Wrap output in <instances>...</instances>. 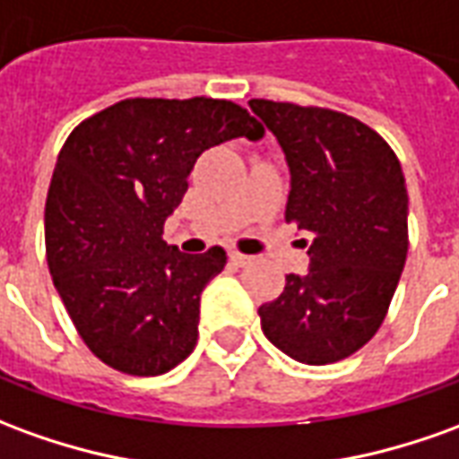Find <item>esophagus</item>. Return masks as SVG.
Returning a JSON list of instances; mask_svg holds the SVG:
<instances>
[{"mask_svg": "<svg viewBox=\"0 0 459 459\" xmlns=\"http://www.w3.org/2000/svg\"><path fill=\"white\" fill-rule=\"evenodd\" d=\"M230 261L236 263V265H248V263H251L253 258H251V255H246V253L236 251V253H230Z\"/></svg>", "mask_w": 459, "mask_h": 459, "instance_id": "esophagus-1", "label": "esophagus"}]
</instances>
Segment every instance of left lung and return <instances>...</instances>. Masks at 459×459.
Returning <instances> with one entry per match:
<instances>
[{"label": "left lung", "mask_w": 459, "mask_h": 459, "mask_svg": "<svg viewBox=\"0 0 459 459\" xmlns=\"http://www.w3.org/2000/svg\"><path fill=\"white\" fill-rule=\"evenodd\" d=\"M290 169L285 221L310 236L306 275L258 307L263 335L306 365L338 363L385 320L408 258V188L395 152L363 121L251 99Z\"/></svg>", "instance_id": "left-lung-1"}]
</instances>
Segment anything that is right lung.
I'll return each instance as SVG.
<instances>
[{"instance_id": "1", "label": "right lung", "mask_w": 459, "mask_h": 459, "mask_svg": "<svg viewBox=\"0 0 459 459\" xmlns=\"http://www.w3.org/2000/svg\"><path fill=\"white\" fill-rule=\"evenodd\" d=\"M261 139L226 99H124L69 134L51 176L47 263L69 318L99 360L126 375L169 373L196 348L206 283L226 251L188 255L161 238L201 153Z\"/></svg>"}]
</instances>
